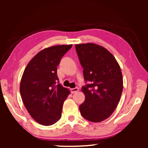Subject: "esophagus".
I'll use <instances>...</instances> for the list:
<instances>
[{"label":"esophagus","instance_id":"34e87169","mask_svg":"<svg viewBox=\"0 0 148 148\" xmlns=\"http://www.w3.org/2000/svg\"><path fill=\"white\" fill-rule=\"evenodd\" d=\"M78 91H79L78 87H75V88L71 89V91L72 93H75V92H77Z\"/></svg>","mask_w":148,"mask_h":148}]
</instances>
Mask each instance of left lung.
Masks as SVG:
<instances>
[{
    "label": "left lung",
    "instance_id": "obj_1",
    "mask_svg": "<svg viewBox=\"0 0 148 148\" xmlns=\"http://www.w3.org/2000/svg\"><path fill=\"white\" fill-rule=\"evenodd\" d=\"M84 77L90 84L82 87L86 97L79 111L85 119L98 123L116 110L123 88L119 64L108 50L94 43L75 45Z\"/></svg>",
    "mask_w": 148,
    "mask_h": 148
}]
</instances>
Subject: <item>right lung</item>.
Instances as JSON below:
<instances>
[{
  "label": "right lung",
  "instance_id": "obj_1",
  "mask_svg": "<svg viewBox=\"0 0 148 148\" xmlns=\"http://www.w3.org/2000/svg\"><path fill=\"white\" fill-rule=\"evenodd\" d=\"M72 44L57 45L38 52L27 64L20 84L22 101L37 123L49 126L61 119L62 106L71 93L59 84L57 66Z\"/></svg>",
  "mask_w": 148,
  "mask_h": 148
}]
</instances>
